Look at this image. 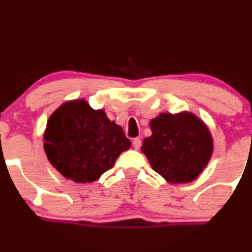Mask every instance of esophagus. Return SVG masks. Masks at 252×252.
Instances as JSON below:
<instances>
[{
    "label": "esophagus",
    "mask_w": 252,
    "mask_h": 252,
    "mask_svg": "<svg viewBox=\"0 0 252 252\" xmlns=\"http://www.w3.org/2000/svg\"><path fill=\"white\" fill-rule=\"evenodd\" d=\"M141 144H142V142H141V139H139V138L132 139V145H134V148L136 150H138L139 148H141Z\"/></svg>",
    "instance_id": "1"
}]
</instances>
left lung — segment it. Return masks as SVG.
<instances>
[{
  "mask_svg": "<svg viewBox=\"0 0 252 252\" xmlns=\"http://www.w3.org/2000/svg\"><path fill=\"white\" fill-rule=\"evenodd\" d=\"M153 134L143 139L142 153L151 168L169 183H190L213 156L210 130L190 111L160 113L150 121Z\"/></svg>",
  "mask_w": 252,
  "mask_h": 252,
  "instance_id": "obj_1",
  "label": "left lung"
}]
</instances>
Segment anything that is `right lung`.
Returning a JSON list of instances; mask_svg holds the SVG:
<instances>
[{
    "instance_id": "obj_1",
    "label": "right lung",
    "mask_w": 252,
    "mask_h": 252,
    "mask_svg": "<svg viewBox=\"0 0 252 252\" xmlns=\"http://www.w3.org/2000/svg\"><path fill=\"white\" fill-rule=\"evenodd\" d=\"M44 151L61 175L76 183H92L115 165L131 142L103 109L84 98L61 104L44 130Z\"/></svg>"
}]
</instances>
